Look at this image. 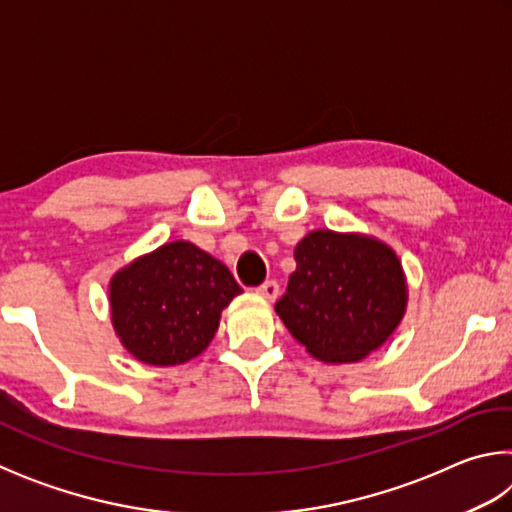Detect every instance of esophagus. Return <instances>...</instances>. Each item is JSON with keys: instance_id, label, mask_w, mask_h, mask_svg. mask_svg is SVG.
Listing matches in <instances>:
<instances>
[{"instance_id": "34e87169", "label": "esophagus", "mask_w": 512, "mask_h": 512, "mask_svg": "<svg viewBox=\"0 0 512 512\" xmlns=\"http://www.w3.org/2000/svg\"><path fill=\"white\" fill-rule=\"evenodd\" d=\"M259 293H262L266 300L273 302L277 296H280V284H277L275 280H266L262 287H259Z\"/></svg>"}]
</instances>
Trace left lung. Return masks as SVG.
<instances>
[{
  "label": "left lung",
  "instance_id": "1",
  "mask_svg": "<svg viewBox=\"0 0 512 512\" xmlns=\"http://www.w3.org/2000/svg\"><path fill=\"white\" fill-rule=\"evenodd\" d=\"M293 257L296 271L275 311L311 357L359 361L400 325L409 298L404 271L379 239L314 230Z\"/></svg>",
  "mask_w": 512,
  "mask_h": 512
}]
</instances>
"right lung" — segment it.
I'll list each match as a JSON object with an SVG mask.
<instances>
[{
    "instance_id": "right-lung-1",
    "label": "right lung",
    "mask_w": 512,
    "mask_h": 512,
    "mask_svg": "<svg viewBox=\"0 0 512 512\" xmlns=\"http://www.w3.org/2000/svg\"><path fill=\"white\" fill-rule=\"evenodd\" d=\"M239 293L219 259L189 241H171L112 275V327L135 359L178 366L210 345L221 311Z\"/></svg>"
}]
</instances>
